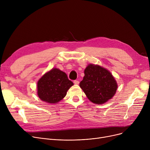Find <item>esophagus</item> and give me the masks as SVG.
<instances>
[{"label": "esophagus", "mask_w": 150, "mask_h": 150, "mask_svg": "<svg viewBox=\"0 0 150 150\" xmlns=\"http://www.w3.org/2000/svg\"><path fill=\"white\" fill-rule=\"evenodd\" d=\"M74 83L75 84H79V81H78V80H74Z\"/></svg>", "instance_id": "obj_1"}]
</instances>
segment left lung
<instances>
[{
    "instance_id": "1",
    "label": "left lung",
    "mask_w": 150,
    "mask_h": 150,
    "mask_svg": "<svg viewBox=\"0 0 150 150\" xmlns=\"http://www.w3.org/2000/svg\"><path fill=\"white\" fill-rule=\"evenodd\" d=\"M80 86L88 98L98 105L111 99L118 87L114 77L108 70L92 64L85 69L84 76Z\"/></svg>"
}]
</instances>
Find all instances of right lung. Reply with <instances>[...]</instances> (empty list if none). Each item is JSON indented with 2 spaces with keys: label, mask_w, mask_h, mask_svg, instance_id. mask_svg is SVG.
Returning <instances> with one entry per match:
<instances>
[{
  "label": "right lung",
  "mask_w": 150,
  "mask_h": 150,
  "mask_svg": "<svg viewBox=\"0 0 150 150\" xmlns=\"http://www.w3.org/2000/svg\"><path fill=\"white\" fill-rule=\"evenodd\" d=\"M73 85L66 73L53 68L38 81V96L46 103H57L66 96L67 91Z\"/></svg>",
  "instance_id": "obj_1"
}]
</instances>
